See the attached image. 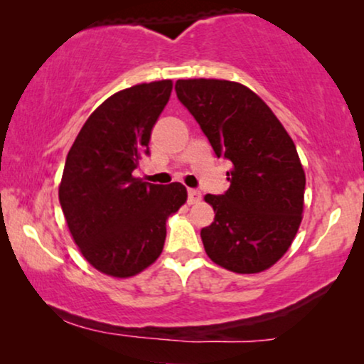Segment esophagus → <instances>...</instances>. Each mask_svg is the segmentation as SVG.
I'll return each mask as SVG.
<instances>
[{
	"mask_svg": "<svg viewBox=\"0 0 364 364\" xmlns=\"http://www.w3.org/2000/svg\"><path fill=\"white\" fill-rule=\"evenodd\" d=\"M202 198V193L198 191H193V188H188V203L193 205V203H198Z\"/></svg>",
	"mask_w": 364,
	"mask_h": 364,
	"instance_id": "1",
	"label": "esophagus"
}]
</instances>
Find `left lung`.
Instances as JSON below:
<instances>
[{
  "instance_id": "obj_1",
  "label": "left lung",
  "mask_w": 364,
  "mask_h": 364,
  "mask_svg": "<svg viewBox=\"0 0 364 364\" xmlns=\"http://www.w3.org/2000/svg\"><path fill=\"white\" fill-rule=\"evenodd\" d=\"M176 91L217 156L232 162L228 191L203 197L215 212L200 232L208 258L235 273L268 270L290 248L303 218L306 177L295 142L240 82L178 79Z\"/></svg>"
}]
</instances>
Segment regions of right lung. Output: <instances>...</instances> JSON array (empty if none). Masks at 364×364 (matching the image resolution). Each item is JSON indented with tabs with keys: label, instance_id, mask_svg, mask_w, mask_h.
<instances>
[{
	"label": "right lung",
	"instance_id": "right-lung-1",
	"mask_svg": "<svg viewBox=\"0 0 364 364\" xmlns=\"http://www.w3.org/2000/svg\"><path fill=\"white\" fill-rule=\"evenodd\" d=\"M172 81L142 82L107 97L79 131L59 183V202L82 257L104 275L129 278L161 257L167 218L187 202L181 182L134 177Z\"/></svg>",
	"mask_w": 364,
	"mask_h": 364
}]
</instances>
